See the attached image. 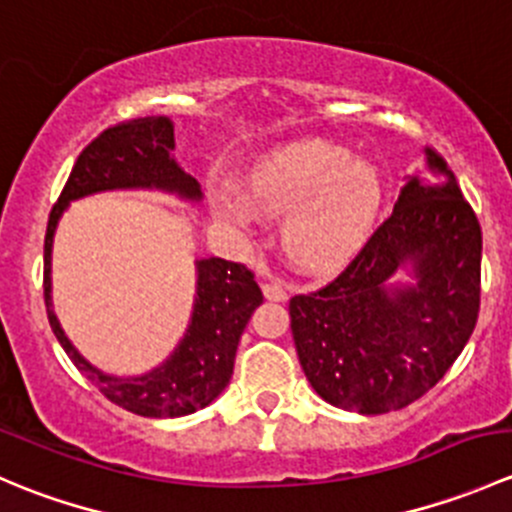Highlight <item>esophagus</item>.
I'll return each instance as SVG.
<instances>
[{
  "instance_id": "1",
  "label": "esophagus",
  "mask_w": 512,
  "mask_h": 512,
  "mask_svg": "<svg viewBox=\"0 0 512 512\" xmlns=\"http://www.w3.org/2000/svg\"><path fill=\"white\" fill-rule=\"evenodd\" d=\"M262 292H265V297L270 299V302H285L287 299V289L280 285V282H265L262 285Z\"/></svg>"
}]
</instances>
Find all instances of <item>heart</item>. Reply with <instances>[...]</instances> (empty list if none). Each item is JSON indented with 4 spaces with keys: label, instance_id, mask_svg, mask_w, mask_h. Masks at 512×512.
Returning a JSON list of instances; mask_svg holds the SVG:
<instances>
[{
    "label": "heart",
    "instance_id": "b5f03b06",
    "mask_svg": "<svg viewBox=\"0 0 512 512\" xmlns=\"http://www.w3.org/2000/svg\"><path fill=\"white\" fill-rule=\"evenodd\" d=\"M213 190V213L250 232L260 214L285 215L282 247L299 267L334 270L366 245L384 205V175L371 160L329 141H302L260 158L245 180Z\"/></svg>",
    "mask_w": 512,
    "mask_h": 512
}]
</instances>
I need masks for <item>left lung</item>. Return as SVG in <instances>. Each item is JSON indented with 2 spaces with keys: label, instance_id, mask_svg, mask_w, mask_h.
<instances>
[{
  "label": "left lung",
  "instance_id": "obj_1",
  "mask_svg": "<svg viewBox=\"0 0 512 512\" xmlns=\"http://www.w3.org/2000/svg\"><path fill=\"white\" fill-rule=\"evenodd\" d=\"M426 156L352 265L289 299L304 376L337 409L386 414L411 404L443 379L476 327L478 218L446 160L431 148Z\"/></svg>",
  "mask_w": 512,
  "mask_h": 512
}]
</instances>
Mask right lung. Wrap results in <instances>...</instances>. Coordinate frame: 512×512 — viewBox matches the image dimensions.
Wrapping results in <instances>:
<instances>
[{"instance_id":"right-lung-1","label":"right lung","mask_w":512,"mask_h":512,"mask_svg":"<svg viewBox=\"0 0 512 512\" xmlns=\"http://www.w3.org/2000/svg\"><path fill=\"white\" fill-rule=\"evenodd\" d=\"M173 121L146 116L106 128L84 148L69 183L49 215L44 240V302L56 339L76 369L108 401L146 418H178L213 404L230 384L235 352L252 312L262 304L255 275L245 265L200 257L195 260V299L188 329L163 364L146 374L116 376L91 364L61 329L51 302V250L61 215L74 200L111 190H160L185 203H200L203 190L173 156Z\"/></svg>"}]
</instances>
